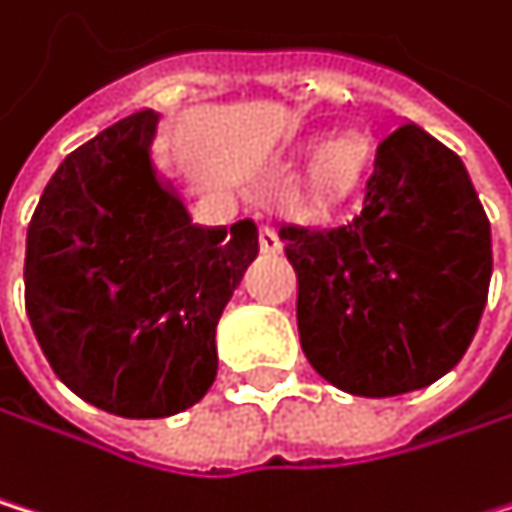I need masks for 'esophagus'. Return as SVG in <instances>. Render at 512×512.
Listing matches in <instances>:
<instances>
[{
	"mask_svg": "<svg viewBox=\"0 0 512 512\" xmlns=\"http://www.w3.org/2000/svg\"><path fill=\"white\" fill-rule=\"evenodd\" d=\"M258 245H261L264 254H276L282 248V242H279V236H276V230L270 224H261L258 227Z\"/></svg>",
	"mask_w": 512,
	"mask_h": 512,
	"instance_id": "esophagus-1",
	"label": "esophagus"
}]
</instances>
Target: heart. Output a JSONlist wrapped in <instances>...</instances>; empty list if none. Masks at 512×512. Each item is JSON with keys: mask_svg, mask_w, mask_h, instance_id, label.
Listing matches in <instances>:
<instances>
[{"mask_svg": "<svg viewBox=\"0 0 512 512\" xmlns=\"http://www.w3.org/2000/svg\"><path fill=\"white\" fill-rule=\"evenodd\" d=\"M364 160V142L355 133H337L327 136L315 154H312V178L324 191H334L361 169Z\"/></svg>", "mask_w": 512, "mask_h": 512, "instance_id": "b5f03b06", "label": "heart"}]
</instances>
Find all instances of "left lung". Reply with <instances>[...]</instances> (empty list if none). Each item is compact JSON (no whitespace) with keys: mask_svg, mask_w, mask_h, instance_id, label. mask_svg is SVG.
Returning a JSON list of instances; mask_svg holds the SVG:
<instances>
[{"mask_svg":"<svg viewBox=\"0 0 512 512\" xmlns=\"http://www.w3.org/2000/svg\"><path fill=\"white\" fill-rule=\"evenodd\" d=\"M300 346L321 379L391 397L449 373L477 334L492 227L455 151L413 121L388 127L352 215L282 224Z\"/></svg>","mask_w":512,"mask_h":512,"instance_id":"1","label":"left lung"}]
</instances>
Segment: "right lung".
Returning <instances> with one entry per match:
<instances>
[{
  "instance_id": "1",
  "label": "right lung",
  "mask_w": 512,
  "mask_h": 512,
  "mask_svg": "<svg viewBox=\"0 0 512 512\" xmlns=\"http://www.w3.org/2000/svg\"><path fill=\"white\" fill-rule=\"evenodd\" d=\"M142 108L66 154L26 227V315L48 364L124 419L194 407L218 373L215 327L258 258V227H200L157 175Z\"/></svg>"
}]
</instances>
